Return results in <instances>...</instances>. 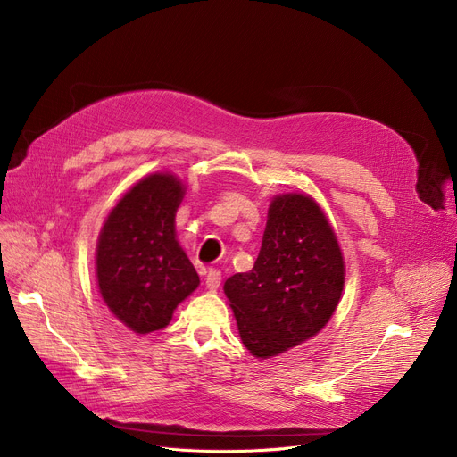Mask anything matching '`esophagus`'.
Here are the masks:
<instances>
[{
  "label": "esophagus",
  "instance_id": "obj_1",
  "mask_svg": "<svg viewBox=\"0 0 457 457\" xmlns=\"http://www.w3.org/2000/svg\"><path fill=\"white\" fill-rule=\"evenodd\" d=\"M220 281H222V274H220V270H216V269H209V272H207V278H205V287L209 291H216L220 287Z\"/></svg>",
  "mask_w": 457,
  "mask_h": 457
}]
</instances>
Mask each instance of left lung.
Here are the masks:
<instances>
[{"instance_id": "left-lung-1", "label": "left lung", "mask_w": 457, "mask_h": 457, "mask_svg": "<svg viewBox=\"0 0 457 457\" xmlns=\"http://www.w3.org/2000/svg\"><path fill=\"white\" fill-rule=\"evenodd\" d=\"M345 285V261L326 214L305 195L276 196L250 272L226 279L238 335L269 359L317 335Z\"/></svg>"}]
</instances>
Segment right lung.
I'll use <instances>...</instances> for the list:
<instances>
[{
	"label": "right lung",
	"instance_id": "obj_1",
	"mask_svg": "<svg viewBox=\"0 0 457 457\" xmlns=\"http://www.w3.org/2000/svg\"><path fill=\"white\" fill-rule=\"evenodd\" d=\"M185 188L172 174L140 179L109 212L96 274L111 313L135 333L162 329L200 278L176 238Z\"/></svg>",
	"mask_w": 457,
	"mask_h": 457
}]
</instances>
